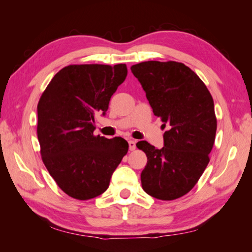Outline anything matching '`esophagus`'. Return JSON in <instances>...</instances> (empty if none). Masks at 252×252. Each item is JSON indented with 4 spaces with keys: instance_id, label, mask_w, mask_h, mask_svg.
<instances>
[{
    "instance_id": "esophagus-1",
    "label": "esophagus",
    "mask_w": 252,
    "mask_h": 252,
    "mask_svg": "<svg viewBox=\"0 0 252 252\" xmlns=\"http://www.w3.org/2000/svg\"><path fill=\"white\" fill-rule=\"evenodd\" d=\"M127 143H129V148H130V151H134L135 147H136V145H135V142L133 141V140H129V141H127Z\"/></svg>"
}]
</instances>
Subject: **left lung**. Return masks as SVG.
Returning <instances> with one entry per match:
<instances>
[{
	"label": "left lung",
	"mask_w": 252,
	"mask_h": 252,
	"mask_svg": "<svg viewBox=\"0 0 252 252\" xmlns=\"http://www.w3.org/2000/svg\"><path fill=\"white\" fill-rule=\"evenodd\" d=\"M131 71L145 91L154 115L169 126L162 148L146 141L136 144L147 156L142 187L157 199H176L196 185L210 160L217 132L212 96L182 63L144 62L133 65Z\"/></svg>",
	"instance_id": "8db88e82"
}]
</instances>
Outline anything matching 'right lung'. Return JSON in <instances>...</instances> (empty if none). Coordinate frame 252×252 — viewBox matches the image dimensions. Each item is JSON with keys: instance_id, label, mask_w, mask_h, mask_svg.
<instances>
[{"instance_id": "add662e5", "label": "right lung", "mask_w": 252, "mask_h": 252, "mask_svg": "<svg viewBox=\"0 0 252 252\" xmlns=\"http://www.w3.org/2000/svg\"><path fill=\"white\" fill-rule=\"evenodd\" d=\"M126 74V63L67 66L51 80L37 104L42 160L57 185L76 199L103 194L129 149L122 137L94 135L95 115H106Z\"/></svg>"}]
</instances>
